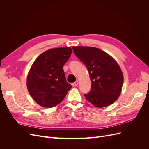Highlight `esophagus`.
Segmentation results:
<instances>
[{"label":"esophagus","mask_w":149,"mask_h":149,"mask_svg":"<svg viewBox=\"0 0 149 149\" xmlns=\"http://www.w3.org/2000/svg\"><path fill=\"white\" fill-rule=\"evenodd\" d=\"M79 84V82L78 81H75L74 83H73L71 84V85L73 86H78Z\"/></svg>","instance_id":"esophagus-1"}]
</instances>
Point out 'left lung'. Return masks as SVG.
<instances>
[{
    "label": "left lung",
    "mask_w": 149,
    "mask_h": 149,
    "mask_svg": "<svg viewBox=\"0 0 149 149\" xmlns=\"http://www.w3.org/2000/svg\"><path fill=\"white\" fill-rule=\"evenodd\" d=\"M75 55L87 67L91 82L86 99L97 107L114 102L120 94L124 83L119 65L107 53L95 47H73Z\"/></svg>",
    "instance_id": "8db88e82"
}]
</instances>
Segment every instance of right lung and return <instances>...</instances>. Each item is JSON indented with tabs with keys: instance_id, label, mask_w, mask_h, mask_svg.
I'll use <instances>...</instances> for the list:
<instances>
[{
	"instance_id": "right-lung-1",
	"label": "right lung",
	"mask_w": 149,
	"mask_h": 149,
	"mask_svg": "<svg viewBox=\"0 0 149 149\" xmlns=\"http://www.w3.org/2000/svg\"><path fill=\"white\" fill-rule=\"evenodd\" d=\"M71 55V48L49 49L33 62L26 85L30 96L39 105L45 107L56 106L71 88L63 68Z\"/></svg>"
}]
</instances>
